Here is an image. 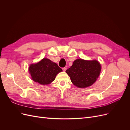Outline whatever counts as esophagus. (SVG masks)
Masks as SVG:
<instances>
[{"label": "esophagus", "mask_w": 130, "mask_h": 130, "mask_svg": "<svg viewBox=\"0 0 130 130\" xmlns=\"http://www.w3.org/2000/svg\"><path fill=\"white\" fill-rule=\"evenodd\" d=\"M62 70H63V72H65L66 70H67V68L66 67H63V68H62Z\"/></svg>", "instance_id": "1"}]
</instances>
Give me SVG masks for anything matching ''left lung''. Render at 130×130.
Segmentation results:
<instances>
[{
    "label": "left lung",
    "instance_id": "1",
    "mask_svg": "<svg viewBox=\"0 0 130 130\" xmlns=\"http://www.w3.org/2000/svg\"><path fill=\"white\" fill-rule=\"evenodd\" d=\"M101 65L96 61L77 59L66 70L72 83L78 88H86L92 85L99 77Z\"/></svg>",
    "mask_w": 130,
    "mask_h": 130
}]
</instances>
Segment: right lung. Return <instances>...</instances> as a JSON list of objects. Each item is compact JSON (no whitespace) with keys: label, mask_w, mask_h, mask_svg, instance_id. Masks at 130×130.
I'll return each instance as SVG.
<instances>
[{"label":"right lung","mask_w":130,"mask_h":130,"mask_svg":"<svg viewBox=\"0 0 130 130\" xmlns=\"http://www.w3.org/2000/svg\"><path fill=\"white\" fill-rule=\"evenodd\" d=\"M29 70L35 82L41 85H48L55 80L56 75L62 69L56 63L45 58L37 63L31 64Z\"/></svg>","instance_id":"add662e5"}]
</instances>
